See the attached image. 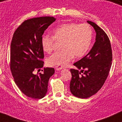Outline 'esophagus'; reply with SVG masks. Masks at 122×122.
I'll return each mask as SVG.
<instances>
[{
  "label": "esophagus",
  "instance_id": "1",
  "mask_svg": "<svg viewBox=\"0 0 122 122\" xmlns=\"http://www.w3.org/2000/svg\"><path fill=\"white\" fill-rule=\"evenodd\" d=\"M55 68L57 71H60L62 69V66L61 65H57V66H56Z\"/></svg>",
  "mask_w": 122,
  "mask_h": 122
}]
</instances>
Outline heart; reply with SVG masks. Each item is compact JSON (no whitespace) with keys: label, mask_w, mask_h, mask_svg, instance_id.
Instances as JSON below:
<instances>
[{"label":"heart","mask_w":122,"mask_h":122,"mask_svg":"<svg viewBox=\"0 0 122 122\" xmlns=\"http://www.w3.org/2000/svg\"><path fill=\"white\" fill-rule=\"evenodd\" d=\"M92 39L93 29L89 24H62L53 30V36L45 35L41 37V46L47 53L53 50L55 41L61 42L60 48L62 50L50 56L47 59V64L49 66H62L73 57H83L89 50Z\"/></svg>","instance_id":"b5f03b06"}]
</instances>
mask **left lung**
I'll return each instance as SVG.
<instances>
[{"mask_svg":"<svg viewBox=\"0 0 122 122\" xmlns=\"http://www.w3.org/2000/svg\"><path fill=\"white\" fill-rule=\"evenodd\" d=\"M87 22L96 31V41L89 53L73 64L77 69H70V91L80 98H89L101 89L109 74L112 60L110 41L106 33L94 22Z\"/></svg>","mask_w":122,"mask_h":122,"instance_id":"8db88e82","label":"left lung"}]
</instances>
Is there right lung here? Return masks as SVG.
Wrapping results in <instances>:
<instances>
[{
  "label": "right lung",
  "mask_w": 122,
  "mask_h": 122,
  "mask_svg": "<svg viewBox=\"0 0 122 122\" xmlns=\"http://www.w3.org/2000/svg\"><path fill=\"white\" fill-rule=\"evenodd\" d=\"M53 17L25 20L13 34L10 49V69L14 81L25 96L41 99L46 96L53 68H44L42 73L34 74L43 66V49L41 39L45 30L56 21Z\"/></svg>",
  "instance_id": "1"
}]
</instances>
